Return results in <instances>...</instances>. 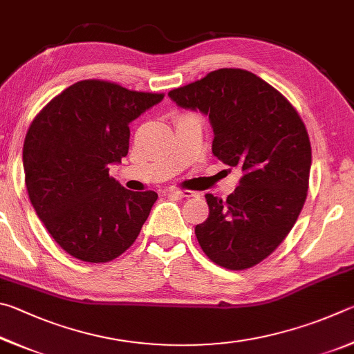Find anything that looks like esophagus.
Listing matches in <instances>:
<instances>
[{"mask_svg": "<svg viewBox=\"0 0 354 354\" xmlns=\"http://www.w3.org/2000/svg\"><path fill=\"white\" fill-rule=\"evenodd\" d=\"M171 194L178 196V197H194V196H197L196 191H191V189H172Z\"/></svg>", "mask_w": 354, "mask_h": 354, "instance_id": "esophagus-1", "label": "esophagus"}]
</instances>
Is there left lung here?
Segmentation results:
<instances>
[{
    "label": "left lung",
    "instance_id": "8db88e82",
    "mask_svg": "<svg viewBox=\"0 0 354 354\" xmlns=\"http://www.w3.org/2000/svg\"><path fill=\"white\" fill-rule=\"evenodd\" d=\"M167 95L208 115L213 153L243 171L225 201L205 196L209 214L196 225L197 241L221 268H253L283 243L305 205L311 171L305 122L280 91L241 68H221Z\"/></svg>",
    "mask_w": 354,
    "mask_h": 354
}]
</instances>
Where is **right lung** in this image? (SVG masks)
<instances>
[{"instance_id": "right-lung-1", "label": "right lung", "mask_w": 354, "mask_h": 354, "mask_svg": "<svg viewBox=\"0 0 354 354\" xmlns=\"http://www.w3.org/2000/svg\"><path fill=\"white\" fill-rule=\"evenodd\" d=\"M163 97L86 79L53 97L30 122L23 145L29 199L71 257L109 263L138 238L158 194L122 188L109 165L129 152V124Z\"/></svg>"}]
</instances>
